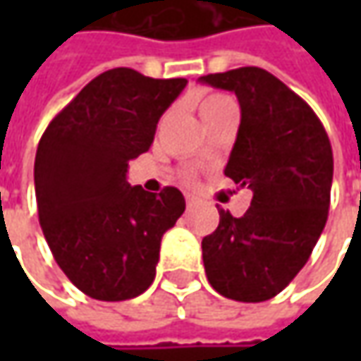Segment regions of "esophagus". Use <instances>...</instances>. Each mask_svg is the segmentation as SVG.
Listing matches in <instances>:
<instances>
[{"label":"esophagus","instance_id":"obj_1","mask_svg":"<svg viewBox=\"0 0 361 361\" xmlns=\"http://www.w3.org/2000/svg\"><path fill=\"white\" fill-rule=\"evenodd\" d=\"M185 201H187V207H195L197 204V199L192 195H185Z\"/></svg>","mask_w":361,"mask_h":361}]
</instances>
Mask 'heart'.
<instances>
[{"label":"heart","mask_w":361,"mask_h":361,"mask_svg":"<svg viewBox=\"0 0 361 361\" xmlns=\"http://www.w3.org/2000/svg\"><path fill=\"white\" fill-rule=\"evenodd\" d=\"M235 104L233 100H231L229 96H225V94H207V96H202L201 100H199V112H201V118L202 116H209V114H213L216 110H221L223 106H229Z\"/></svg>","instance_id":"b5f03b06"}]
</instances>
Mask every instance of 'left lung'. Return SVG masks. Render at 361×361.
Here are the masks:
<instances>
[{"label": "left lung", "mask_w": 361, "mask_h": 361, "mask_svg": "<svg viewBox=\"0 0 361 361\" xmlns=\"http://www.w3.org/2000/svg\"><path fill=\"white\" fill-rule=\"evenodd\" d=\"M199 82L235 92L241 124L225 174L253 190L239 219L219 209V227L202 239L204 273L223 298L267 301L307 263L326 227L331 145L310 104L263 68H237Z\"/></svg>", "instance_id": "1"}]
</instances>
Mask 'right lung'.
Returning a JSON list of instances; mask_svg holds the SVG:
<instances>
[{"mask_svg":"<svg viewBox=\"0 0 361 361\" xmlns=\"http://www.w3.org/2000/svg\"><path fill=\"white\" fill-rule=\"evenodd\" d=\"M185 86V78L108 70L56 114L37 145L39 225L60 269L88 298L124 301L154 281L160 239L185 213V197L174 187L159 195L130 187L126 173Z\"/></svg>","mask_w":361,"mask_h":361,"instance_id":"right-lung-1","label":"right lung"}]
</instances>
